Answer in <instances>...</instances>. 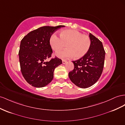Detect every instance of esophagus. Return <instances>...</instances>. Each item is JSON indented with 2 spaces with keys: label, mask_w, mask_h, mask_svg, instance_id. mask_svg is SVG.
I'll return each instance as SVG.
<instances>
[{
  "label": "esophagus",
  "mask_w": 125,
  "mask_h": 125,
  "mask_svg": "<svg viewBox=\"0 0 125 125\" xmlns=\"http://www.w3.org/2000/svg\"><path fill=\"white\" fill-rule=\"evenodd\" d=\"M62 63H63V64H65V63H66L67 62V60L62 59Z\"/></svg>",
  "instance_id": "esophagus-1"
}]
</instances>
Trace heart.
Here are the masks:
<instances>
[{"mask_svg": "<svg viewBox=\"0 0 125 125\" xmlns=\"http://www.w3.org/2000/svg\"><path fill=\"white\" fill-rule=\"evenodd\" d=\"M59 37L53 33L50 36L49 43L53 50L58 52L66 45V49L56 53L60 58H70L73 56L76 59L82 58L88 52L91 46L89 37L83 35L78 30L65 29L59 32Z\"/></svg>", "mask_w": 125, "mask_h": 125, "instance_id": "heart-1", "label": "heart"}]
</instances>
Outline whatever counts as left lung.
<instances>
[{"label":"left lung","mask_w":125,"mask_h":125,"mask_svg":"<svg viewBox=\"0 0 125 125\" xmlns=\"http://www.w3.org/2000/svg\"><path fill=\"white\" fill-rule=\"evenodd\" d=\"M90 49L82 58L73 61L74 69L69 73L72 82L80 88H86L95 84L103 73L105 51L102 42L92 33Z\"/></svg>","instance_id":"left-lung-1"}]
</instances>
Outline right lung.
Returning <instances> with one entry per match:
<instances>
[{"label": "right lung", "mask_w": 125, "mask_h": 125, "mask_svg": "<svg viewBox=\"0 0 125 125\" xmlns=\"http://www.w3.org/2000/svg\"><path fill=\"white\" fill-rule=\"evenodd\" d=\"M64 26H43L29 32L21 40L19 50L21 70L23 78L30 85L43 87L52 82L53 72L62 60L55 56L50 61L52 50L49 39L56 30Z\"/></svg>", "instance_id": "obj_1"}]
</instances>
